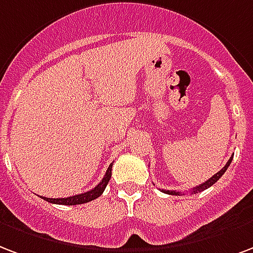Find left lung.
Returning <instances> with one entry per match:
<instances>
[{
	"label": "left lung",
	"instance_id": "obj_1",
	"mask_svg": "<svg viewBox=\"0 0 253 253\" xmlns=\"http://www.w3.org/2000/svg\"><path fill=\"white\" fill-rule=\"evenodd\" d=\"M232 158L234 157L229 158V161L227 162V165H225L224 167H223V169L219 171V172H216L215 175H213V176H212V178L208 179L207 182H204V183H202V184H199V186L194 187V188L191 190V192H192V194H198V192H200V191L207 190L208 187H211L212 184H215V183H216L217 180L221 178V176H223V173L227 171V169H228L229 165H231V162H232ZM162 191H163L165 194H169V195H180V194H182V192H179V191H169V190H162Z\"/></svg>",
	"mask_w": 253,
	"mask_h": 253
}]
</instances>
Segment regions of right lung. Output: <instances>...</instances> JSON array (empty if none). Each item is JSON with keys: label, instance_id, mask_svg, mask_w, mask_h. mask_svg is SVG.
<instances>
[{"label": "right lung", "instance_id": "obj_1", "mask_svg": "<svg viewBox=\"0 0 253 253\" xmlns=\"http://www.w3.org/2000/svg\"><path fill=\"white\" fill-rule=\"evenodd\" d=\"M111 169H113V163L109 166V169L106 171L105 178L102 179V182H99L98 186H95L92 190L87 191V192H84V194H78V195L69 196V198H61V199H53V198H43L42 199L49 202V203L54 204H65V206H77V204H84L87 203V202H91V200L96 199L98 196H101L105 191L107 183H109L110 178H111Z\"/></svg>", "mask_w": 253, "mask_h": 253}]
</instances>
